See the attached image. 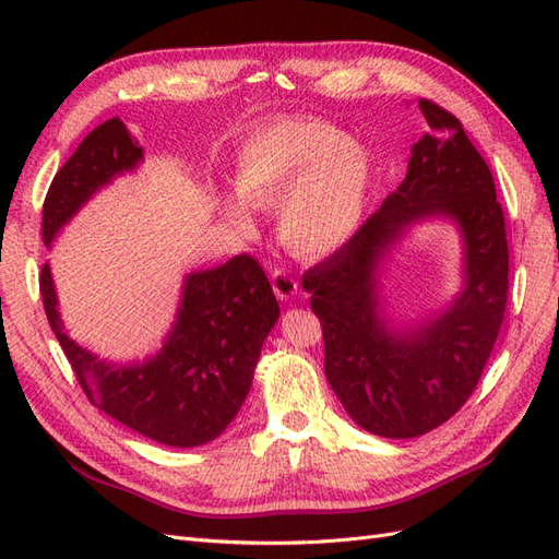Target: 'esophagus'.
I'll return each mask as SVG.
<instances>
[{
  "instance_id": "34e87169",
  "label": "esophagus",
  "mask_w": 559,
  "mask_h": 559,
  "mask_svg": "<svg viewBox=\"0 0 559 559\" xmlns=\"http://www.w3.org/2000/svg\"><path fill=\"white\" fill-rule=\"evenodd\" d=\"M270 282H273V292L280 300H289L292 296L298 294V282L294 275L286 273V270H275Z\"/></svg>"
}]
</instances>
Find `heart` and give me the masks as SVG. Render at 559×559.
Listing matches in <instances>:
<instances>
[{
    "label": "heart",
    "instance_id": "heart-1",
    "mask_svg": "<svg viewBox=\"0 0 559 559\" xmlns=\"http://www.w3.org/2000/svg\"><path fill=\"white\" fill-rule=\"evenodd\" d=\"M235 193L226 216L251 228L253 210L277 207L280 242L298 259H324L357 233L373 158L341 128L314 118H284L253 130L235 158Z\"/></svg>",
    "mask_w": 559,
    "mask_h": 559
}]
</instances>
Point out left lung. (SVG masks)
I'll use <instances>...</instances> for the list:
<instances>
[{
    "label": "left lung",
    "instance_id": "8db88e82",
    "mask_svg": "<svg viewBox=\"0 0 559 559\" xmlns=\"http://www.w3.org/2000/svg\"><path fill=\"white\" fill-rule=\"evenodd\" d=\"M429 132L382 207L326 261L302 275L324 333V370L357 425L384 438L441 427L476 389L503 321L509 242L495 179L443 107L419 99ZM450 217L463 233L465 286L441 316L413 330L388 326L379 265L411 225Z\"/></svg>",
    "mask_w": 559,
    "mask_h": 559
}]
</instances>
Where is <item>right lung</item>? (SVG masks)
Wrapping results in <instances>:
<instances>
[{
    "instance_id": "obj_1",
    "label": "right lung",
    "mask_w": 559,
    "mask_h": 559,
    "mask_svg": "<svg viewBox=\"0 0 559 559\" xmlns=\"http://www.w3.org/2000/svg\"><path fill=\"white\" fill-rule=\"evenodd\" d=\"M142 160L144 148L121 118H109L86 134L46 193L44 245H53L60 228L99 189L138 170ZM39 289L48 324L95 408L170 448L205 445L226 431L242 408L261 347L280 319L263 267L240 253L224 265L186 275L177 319L154 357L114 364L64 333L48 263Z\"/></svg>"
}]
</instances>
